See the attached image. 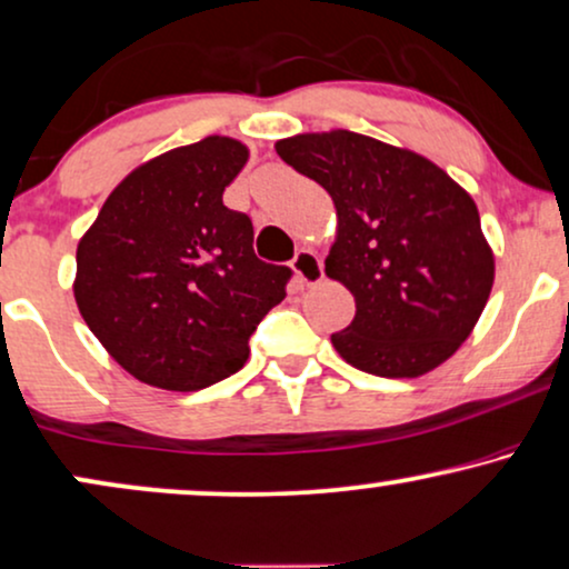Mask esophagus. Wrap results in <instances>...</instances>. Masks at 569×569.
I'll return each mask as SVG.
<instances>
[{
    "label": "esophagus",
    "mask_w": 569,
    "mask_h": 569,
    "mask_svg": "<svg viewBox=\"0 0 569 569\" xmlns=\"http://www.w3.org/2000/svg\"><path fill=\"white\" fill-rule=\"evenodd\" d=\"M293 278H297L299 286H318L322 278H326V270H322L320 257L309 249H299L297 257L291 260Z\"/></svg>",
    "instance_id": "esophagus-1"
}]
</instances>
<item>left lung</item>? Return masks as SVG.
I'll return each mask as SVG.
<instances>
[{
    "label": "left lung",
    "instance_id": "left-lung-1",
    "mask_svg": "<svg viewBox=\"0 0 569 569\" xmlns=\"http://www.w3.org/2000/svg\"><path fill=\"white\" fill-rule=\"evenodd\" d=\"M286 164L336 207L326 276L357 312L330 336L351 368L420 378L472 333L493 286V251L476 201L428 157L343 131L280 139Z\"/></svg>",
    "mask_w": 569,
    "mask_h": 569
}]
</instances>
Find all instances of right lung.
Masks as SVG:
<instances>
[{
    "label": "right lung",
    "mask_w": 569,
    "mask_h": 569,
    "mask_svg": "<svg viewBox=\"0 0 569 569\" xmlns=\"http://www.w3.org/2000/svg\"><path fill=\"white\" fill-rule=\"evenodd\" d=\"M249 160L228 136L152 157L114 186L76 251L86 326L136 380L199 391L249 359L291 270L254 254V228L222 204Z\"/></svg>",
    "instance_id": "right-lung-1"
}]
</instances>
